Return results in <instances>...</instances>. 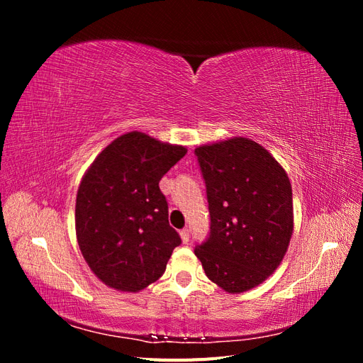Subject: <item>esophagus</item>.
Here are the masks:
<instances>
[{
  "instance_id": "esophagus-1",
  "label": "esophagus",
  "mask_w": 363,
  "mask_h": 363,
  "mask_svg": "<svg viewBox=\"0 0 363 363\" xmlns=\"http://www.w3.org/2000/svg\"><path fill=\"white\" fill-rule=\"evenodd\" d=\"M180 236H182L183 244H188L189 242V228H183L180 232Z\"/></svg>"
}]
</instances>
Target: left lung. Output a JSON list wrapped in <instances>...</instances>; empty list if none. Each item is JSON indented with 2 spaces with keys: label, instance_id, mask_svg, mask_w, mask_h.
Listing matches in <instances>:
<instances>
[{
  "label": "left lung",
  "instance_id": "1",
  "mask_svg": "<svg viewBox=\"0 0 363 363\" xmlns=\"http://www.w3.org/2000/svg\"><path fill=\"white\" fill-rule=\"evenodd\" d=\"M206 183L211 232L194 248L206 276L227 292L257 286L288 250L292 188L286 172L255 140L195 148Z\"/></svg>",
  "mask_w": 363,
  "mask_h": 363
}]
</instances>
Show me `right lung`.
<instances>
[{
	"mask_svg": "<svg viewBox=\"0 0 363 363\" xmlns=\"http://www.w3.org/2000/svg\"><path fill=\"white\" fill-rule=\"evenodd\" d=\"M186 155L139 131L119 136L94 160L75 204L77 239L107 286L136 292L163 276L182 244L159 182Z\"/></svg>",
	"mask_w": 363,
	"mask_h": 363,
	"instance_id": "right-lung-1",
	"label": "right lung"
}]
</instances>
